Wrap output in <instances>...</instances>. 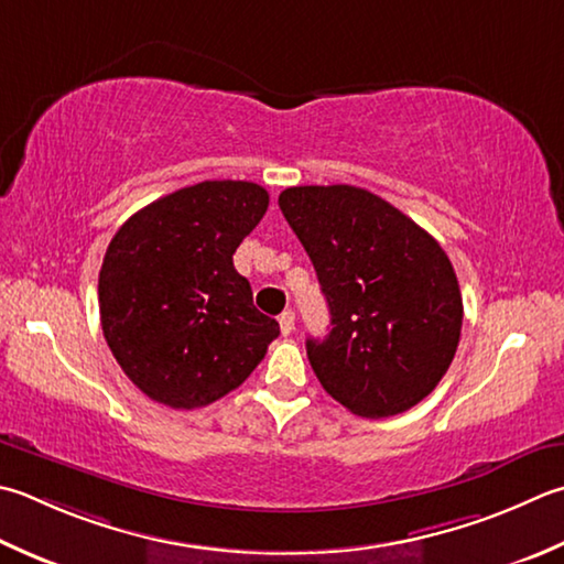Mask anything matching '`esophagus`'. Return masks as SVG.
Listing matches in <instances>:
<instances>
[{
  "mask_svg": "<svg viewBox=\"0 0 564 564\" xmlns=\"http://www.w3.org/2000/svg\"><path fill=\"white\" fill-rule=\"evenodd\" d=\"M279 325H281V333H283V337H289L293 329H295V313L293 311H285V313H281V317H279Z\"/></svg>",
  "mask_w": 564,
  "mask_h": 564,
  "instance_id": "34e87169",
  "label": "esophagus"
}]
</instances>
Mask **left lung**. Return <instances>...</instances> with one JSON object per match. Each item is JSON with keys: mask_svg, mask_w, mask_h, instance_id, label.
Wrapping results in <instances>:
<instances>
[{"mask_svg": "<svg viewBox=\"0 0 564 564\" xmlns=\"http://www.w3.org/2000/svg\"><path fill=\"white\" fill-rule=\"evenodd\" d=\"M279 207L333 317L325 339L305 341L323 389L364 417L421 403L455 359L465 313L443 247L355 185L285 187Z\"/></svg>", "mask_w": 564, "mask_h": 564, "instance_id": "8db88e82", "label": "left lung"}]
</instances>
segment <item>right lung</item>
Wrapping results in <instances>:
<instances>
[{
	"label": "right lung",
	"instance_id": "add662e5",
	"mask_svg": "<svg viewBox=\"0 0 564 564\" xmlns=\"http://www.w3.org/2000/svg\"><path fill=\"white\" fill-rule=\"evenodd\" d=\"M269 193L205 181L139 209L99 269V319L121 371L171 408H203L247 381L279 337L231 261L261 223Z\"/></svg>",
	"mask_w": 564,
	"mask_h": 564
}]
</instances>
